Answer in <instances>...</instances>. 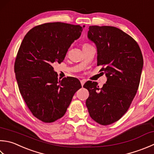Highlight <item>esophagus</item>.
I'll use <instances>...</instances> for the list:
<instances>
[{"instance_id": "1", "label": "esophagus", "mask_w": 154, "mask_h": 154, "mask_svg": "<svg viewBox=\"0 0 154 154\" xmlns=\"http://www.w3.org/2000/svg\"><path fill=\"white\" fill-rule=\"evenodd\" d=\"M80 82H81V85H82V87H83V85H84V83H85V80H83V79H82V80H81V81H80Z\"/></svg>"}]
</instances>
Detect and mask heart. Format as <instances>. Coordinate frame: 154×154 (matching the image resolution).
I'll list each match as a JSON object with an SVG mask.
<instances>
[{
  "mask_svg": "<svg viewBox=\"0 0 154 154\" xmlns=\"http://www.w3.org/2000/svg\"><path fill=\"white\" fill-rule=\"evenodd\" d=\"M84 45H87V44H85ZM84 45H83V46H84Z\"/></svg>",
  "mask_w": 154,
  "mask_h": 154,
  "instance_id": "b5f03b06",
  "label": "heart"
}]
</instances>
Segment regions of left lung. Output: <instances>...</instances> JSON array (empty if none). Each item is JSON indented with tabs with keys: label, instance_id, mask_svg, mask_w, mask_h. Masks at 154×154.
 <instances>
[{
	"label": "left lung",
	"instance_id": "8db88e82",
	"mask_svg": "<svg viewBox=\"0 0 154 154\" xmlns=\"http://www.w3.org/2000/svg\"><path fill=\"white\" fill-rule=\"evenodd\" d=\"M87 37L97 47V66H103L107 82L99 88L87 81L86 106L91 118L101 125L116 122L126 113L136 94L143 69V56L134 39L117 27L90 26Z\"/></svg>",
	"mask_w": 154,
	"mask_h": 154
}]
</instances>
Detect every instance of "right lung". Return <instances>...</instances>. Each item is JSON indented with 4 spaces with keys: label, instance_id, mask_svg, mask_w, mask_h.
I'll list each match as a JSON object with an SVG mask.
<instances>
[{
    "label": "right lung",
    "instance_id": "1",
    "mask_svg": "<svg viewBox=\"0 0 154 154\" xmlns=\"http://www.w3.org/2000/svg\"><path fill=\"white\" fill-rule=\"evenodd\" d=\"M85 26L49 23L35 26L25 36L14 63L21 95L33 116L46 123L60 119L74 94L81 87L79 79H58L52 64L64 60L71 44Z\"/></svg>",
    "mask_w": 154,
    "mask_h": 154
}]
</instances>
